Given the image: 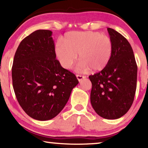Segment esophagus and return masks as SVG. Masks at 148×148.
<instances>
[{
    "label": "esophagus",
    "instance_id": "34e87169",
    "mask_svg": "<svg viewBox=\"0 0 148 148\" xmlns=\"http://www.w3.org/2000/svg\"><path fill=\"white\" fill-rule=\"evenodd\" d=\"M76 78H77V79H78V80L79 82H80V81H82V79L86 78V76H82V75H76Z\"/></svg>",
    "mask_w": 148,
    "mask_h": 148
}]
</instances>
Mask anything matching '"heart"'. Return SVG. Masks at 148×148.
<instances>
[{
  "label": "heart",
  "mask_w": 148,
  "mask_h": 148,
  "mask_svg": "<svg viewBox=\"0 0 148 148\" xmlns=\"http://www.w3.org/2000/svg\"><path fill=\"white\" fill-rule=\"evenodd\" d=\"M112 45L109 37L97 32H70L58 40L55 55L60 65L69 69L79 55L78 71L99 72L104 69L111 57Z\"/></svg>",
  "instance_id": "obj_1"
}]
</instances>
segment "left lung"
<instances>
[{
	"mask_svg": "<svg viewBox=\"0 0 148 148\" xmlns=\"http://www.w3.org/2000/svg\"><path fill=\"white\" fill-rule=\"evenodd\" d=\"M112 45L111 57L106 67L89 76L92 84L90 101L98 115L117 119L132 106L136 90L137 70L134 55L125 37L107 28Z\"/></svg>",
	"mask_w": 148,
	"mask_h": 148,
	"instance_id": "left-lung-1",
	"label": "left lung"
}]
</instances>
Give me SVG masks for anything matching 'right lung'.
<instances>
[{"instance_id":"1","label":"right lung","mask_w":148,"mask_h":148,"mask_svg":"<svg viewBox=\"0 0 148 148\" xmlns=\"http://www.w3.org/2000/svg\"><path fill=\"white\" fill-rule=\"evenodd\" d=\"M52 34L50 30L39 29L23 39L16 51L12 69L18 103L27 115L38 121L57 116L79 82L56 59Z\"/></svg>"}]
</instances>
